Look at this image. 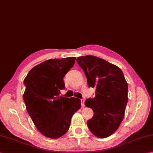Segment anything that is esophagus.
<instances>
[{
  "instance_id": "esophagus-1",
  "label": "esophagus",
  "mask_w": 153,
  "mask_h": 153,
  "mask_svg": "<svg viewBox=\"0 0 153 153\" xmlns=\"http://www.w3.org/2000/svg\"><path fill=\"white\" fill-rule=\"evenodd\" d=\"M84 101H85V100H83V99H82V100H81V103H82V108H83V107H85Z\"/></svg>"
}]
</instances>
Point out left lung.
<instances>
[{
    "instance_id": "8db88e82",
    "label": "left lung",
    "mask_w": 153,
    "mask_h": 153,
    "mask_svg": "<svg viewBox=\"0 0 153 153\" xmlns=\"http://www.w3.org/2000/svg\"><path fill=\"white\" fill-rule=\"evenodd\" d=\"M77 62L87 77L89 87L95 88V97L87 99L86 107L94 112L88 121L92 134L105 138L117 130L123 119L128 101V85L117 65L94 56H80Z\"/></svg>"
}]
</instances>
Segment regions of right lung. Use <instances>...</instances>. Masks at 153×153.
Instances as JSON below:
<instances>
[{
    "instance_id": "add662e5",
    "label": "right lung",
    "mask_w": 153,
    "mask_h": 153,
    "mask_svg": "<svg viewBox=\"0 0 153 153\" xmlns=\"http://www.w3.org/2000/svg\"><path fill=\"white\" fill-rule=\"evenodd\" d=\"M76 57L50 59L36 65L24 80L23 95L27 112L45 137L58 139L67 133L81 100L59 96L65 88L64 77L74 66Z\"/></svg>"
}]
</instances>
